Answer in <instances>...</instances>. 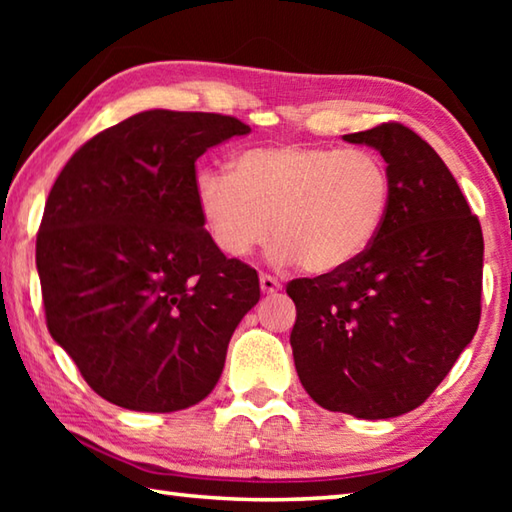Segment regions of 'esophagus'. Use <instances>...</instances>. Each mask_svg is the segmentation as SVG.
Returning a JSON list of instances; mask_svg holds the SVG:
<instances>
[{"instance_id": "esophagus-1", "label": "esophagus", "mask_w": 512, "mask_h": 512, "mask_svg": "<svg viewBox=\"0 0 512 512\" xmlns=\"http://www.w3.org/2000/svg\"><path fill=\"white\" fill-rule=\"evenodd\" d=\"M259 287H262L264 293H277L282 289V284L277 282L273 275H262V277H259Z\"/></svg>"}]
</instances>
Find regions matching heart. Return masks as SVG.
<instances>
[{
  "mask_svg": "<svg viewBox=\"0 0 512 512\" xmlns=\"http://www.w3.org/2000/svg\"><path fill=\"white\" fill-rule=\"evenodd\" d=\"M194 194L225 257L250 255L275 230L273 262L323 275L372 246L391 212L393 180L375 151L277 144L241 151L228 171H201Z\"/></svg>",
  "mask_w": 512,
  "mask_h": 512,
  "instance_id": "heart-1",
  "label": "heart"
}]
</instances>
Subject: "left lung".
Wrapping results in <instances>:
<instances>
[{
  "label": "left lung",
  "instance_id": "left-lung-1",
  "mask_svg": "<svg viewBox=\"0 0 512 512\" xmlns=\"http://www.w3.org/2000/svg\"><path fill=\"white\" fill-rule=\"evenodd\" d=\"M343 140L386 160L391 212L352 264L287 284L291 348L316 404L384 420L418 409L472 341L483 235L445 162L411 128L386 121Z\"/></svg>",
  "mask_w": 512,
  "mask_h": 512
}]
</instances>
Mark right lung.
I'll list each match as a JSON object with an SVG mask.
<instances>
[{
  "mask_svg": "<svg viewBox=\"0 0 512 512\" xmlns=\"http://www.w3.org/2000/svg\"><path fill=\"white\" fill-rule=\"evenodd\" d=\"M250 126L146 110L85 142L51 187L36 239L49 334L94 393L131 411L194 406L259 300L196 207V160Z\"/></svg>",
  "mask_w": 512,
  "mask_h": 512,
  "instance_id": "right-lung-1",
  "label": "right lung"
}]
</instances>
